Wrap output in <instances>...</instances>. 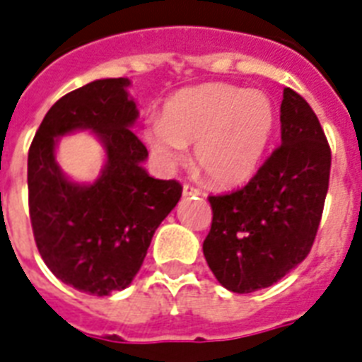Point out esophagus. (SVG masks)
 <instances>
[{"label": "esophagus", "mask_w": 362, "mask_h": 362, "mask_svg": "<svg viewBox=\"0 0 362 362\" xmlns=\"http://www.w3.org/2000/svg\"><path fill=\"white\" fill-rule=\"evenodd\" d=\"M182 193H184V197H197V195H201V191L197 189V187L189 186V184H184V189H182Z\"/></svg>", "instance_id": "esophagus-1"}]
</instances>
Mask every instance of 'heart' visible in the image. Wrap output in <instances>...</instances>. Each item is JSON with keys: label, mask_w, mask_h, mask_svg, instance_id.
<instances>
[{"label": "heart", "mask_w": 362, "mask_h": 362, "mask_svg": "<svg viewBox=\"0 0 362 362\" xmlns=\"http://www.w3.org/2000/svg\"><path fill=\"white\" fill-rule=\"evenodd\" d=\"M275 128L272 100L260 90L208 83L184 90L145 130L148 148L173 169L195 145V167L216 186L255 175Z\"/></svg>", "instance_id": "obj_1"}]
</instances>
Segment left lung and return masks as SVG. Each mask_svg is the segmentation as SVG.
Returning <instances> with one entry per match:
<instances>
[{"instance_id":"obj_1","label":"left lung","mask_w":362,"mask_h":362,"mask_svg":"<svg viewBox=\"0 0 362 362\" xmlns=\"http://www.w3.org/2000/svg\"><path fill=\"white\" fill-rule=\"evenodd\" d=\"M331 148L313 107L284 89L281 146L242 189L211 195L202 252L211 273L236 293L257 292L307 258L320 227Z\"/></svg>"}]
</instances>
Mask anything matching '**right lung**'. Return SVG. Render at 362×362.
I'll return each instance as SVG.
<instances>
[{"label": "right lung", "instance_id": "obj_1", "mask_svg": "<svg viewBox=\"0 0 362 362\" xmlns=\"http://www.w3.org/2000/svg\"><path fill=\"white\" fill-rule=\"evenodd\" d=\"M130 79H96L59 98L38 126L28 156L29 217L44 264L59 281L90 296L132 284L156 228L178 204L176 180L152 178L148 151L132 132L139 117ZM90 129L106 151L93 185L72 182L54 160L58 137Z\"/></svg>", "mask_w": 362, "mask_h": 362}]
</instances>
